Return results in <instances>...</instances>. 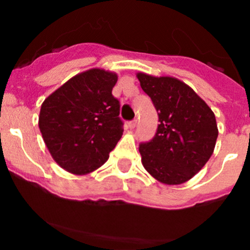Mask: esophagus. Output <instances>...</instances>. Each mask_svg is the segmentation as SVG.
I'll return each mask as SVG.
<instances>
[{
    "label": "esophagus",
    "mask_w": 250,
    "mask_h": 250,
    "mask_svg": "<svg viewBox=\"0 0 250 250\" xmlns=\"http://www.w3.org/2000/svg\"><path fill=\"white\" fill-rule=\"evenodd\" d=\"M136 123H138V121H136V120L130 121V123H127V127H129V129H134V127L136 126Z\"/></svg>",
    "instance_id": "obj_1"
}]
</instances>
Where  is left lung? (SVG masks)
Instances as JSON below:
<instances>
[{"instance_id": "obj_1", "label": "left lung", "mask_w": 250, "mask_h": 250, "mask_svg": "<svg viewBox=\"0 0 250 250\" xmlns=\"http://www.w3.org/2000/svg\"><path fill=\"white\" fill-rule=\"evenodd\" d=\"M136 77L159 115L155 136L139 146L141 163L158 182L183 184L213 154L218 138L215 115L190 86L175 77L144 72Z\"/></svg>"}]
</instances>
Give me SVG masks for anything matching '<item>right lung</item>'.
Instances as JSON below:
<instances>
[{"label": "right lung", "instance_id": "1", "mask_svg": "<svg viewBox=\"0 0 250 250\" xmlns=\"http://www.w3.org/2000/svg\"><path fill=\"white\" fill-rule=\"evenodd\" d=\"M115 72L90 68L75 75L41 105L39 127L51 156L75 175L95 171L123 135Z\"/></svg>", "mask_w": 250, "mask_h": 250}]
</instances>
